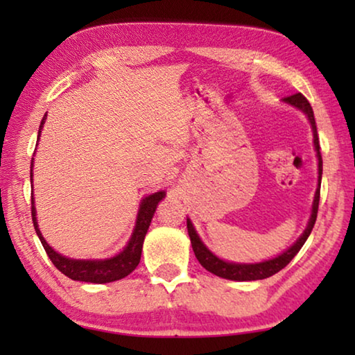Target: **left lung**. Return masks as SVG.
<instances>
[{
	"label": "left lung",
	"mask_w": 355,
	"mask_h": 355,
	"mask_svg": "<svg viewBox=\"0 0 355 355\" xmlns=\"http://www.w3.org/2000/svg\"><path fill=\"white\" fill-rule=\"evenodd\" d=\"M284 101L290 103L293 106L299 107L300 111L305 112V116L309 117L310 123H311V130H313V142H315V148L318 152V173H320V183H321V177H322V156L320 152V139H318V131H316V122H315V116H313V110H311V105L309 103V100L304 97L302 94H293L288 95V97L284 98ZM318 207H320V188L316 189L315 194V200H313V209H311V218L307 228L302 233L296 243H294L290 249L284 254L272 258V260L263 261V263H255V264H236V263H227L224 260H220L216 255H213L209 252L205 244L200 241L199 235H197L194 227H192L191 220L188 219V233L191 238V245L192 250L197 257V260L202 264L203 268L207 269L214 275L222 279H228V280H238V282H248V280H261V279H268L271 275L277 274L280 269H284L288 263H290L294 255L297 254L300 248L307 241V238L310 236L311 230H313V225L316 222V216H318Z\"/></svg>",
	"instance_id": "left-lung-1"
}]
</instances>
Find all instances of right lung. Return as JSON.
<instances>
[{"label":"right lung","mask_w":355,"mask_h":355,"mask_svg":"<svg viewBox=\"0 0 355 355\" xmlns=\"http://www.w3.org/2000/svg\"><path fill=\"white\" fill-rule=\"evenodd\" d=\"M45 117L46 114L42 119L40 127H39V137H40V130L45 123ZM33 167V164H31ZM33 171V169H31ZM33 180V175H31ZM164 197V192H155V194L146 197L141 202V208L139 213H137V220H136V227L133 235H131V239L122 252L119 255L110 258V260H71V258H65L61 254L53 250L50 245L46 244V241L42 236V233L39 230L37 225V219H35V209H34V200L31 197V214H33V224L35 228V233L40 239L42 245L46 252V255L50 257V260L53 264L61 271L64 275H67L71 280H80V282H89V284H110V282H116L123 277H127L128 274H131L136 269L137 264L141 261V254H142V244H144V238H146V233L150 227V222H152V218L155 214L156 205H158L159 200Z\"/></svg>","instance_id":"1"}]
</instances>
